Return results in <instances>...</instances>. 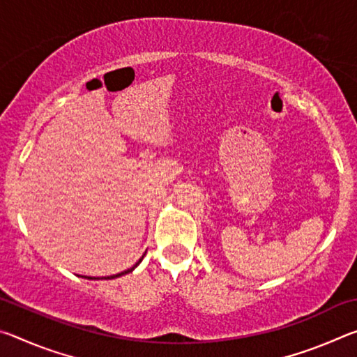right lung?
<instances>
[{
	"mask_svg": "<svg viewBox=\"0 0 357 357\" xmlns=\"http://www.w3.org/2000/svg\"><path fill=\"white\" fill-rule=\"evenodd\" d=\"M142 259H143V257H142L140 259H138V261H137L134 266H132L130 269H128V271H123V273H119V274H116V275H110V277H107V279H116V277H121V275H124V274H129V273H132V271H134V269L137 268V266L142 263ZM84 279H93V277H84Z\"/></svg>",
	"mask_w": 357,
	"mask_h": 357,
	"instance_id": "1",
	"label": "right lung"
}]
</instances>
